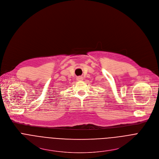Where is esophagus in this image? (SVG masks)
<instances>
[{"instance_id":"34e87169","label":"esophagus","mask_w":159,"mask_h":159,"mask_svg":"<svg viewBox=\"0 0 159 159\" xmlns=\"http://www.w3.org/2000/svg\"><path fill=\"white\" fill-rule=\"evenodd\" d=\"M77 80L78 81H82V80H83V77H81V76L77 77Z\"/></svg>"}]
</instances>
